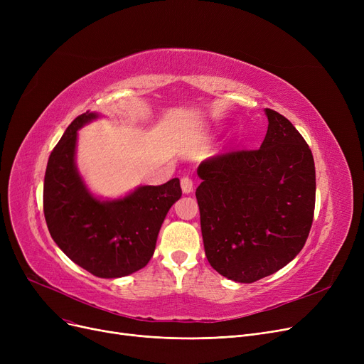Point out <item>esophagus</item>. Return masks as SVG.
I'll use <instances>...</instances> for the list:
<instances>
[{
	"mask_svg": "<svg viewBox=\"0 0 364 364\" xmlns=\"http://www.w3.org/2000/svg\"><path fill=\"white\" fill-rule=\"evenodd\" d=\"M181 190H183V193H186V195L192 193L193 192V180L190 177H183L181 178Z\"/></svg>",
	"mask_w": 364,
	"mask_h": 364,
	"instance_id": "obj_1",
	"label": "esophagus"
}]
</instances>
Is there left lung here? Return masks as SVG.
Returning <instances> with one entry per match:
<instances>
[{
	"label": "left lung",
	"instance_id": "left-lung-1",
	"mask_svg": "<svg viewBox=\"0 0 364 364\" xmlns=\"http://www.w3.org/2000/svg\"><path fill=\"white\" fill-rule=\"evenodd\" d=\"M265 139L257 150L203 161L196 188L205 254L221 276L252 283L289 264L313 224L316 168L298 129L265 109Z\"/></svg>",
	"mask_w": 364,
	"mask_h": 364
}]
</instances>
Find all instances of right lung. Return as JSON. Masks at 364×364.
<instances>
[{"label": "right lung", "mask_w": 364, "mask_h": 364, "mask_svg": "<svg viewBox=\"0 0 364 364\" xmlns=\"http://www.w3.org/2000/svg\"><path fill=\"white\" fill-rule=\"evenodd\" d=\"M100 118L80 114L48 158L44 178V215L60 250L84 270L102 279L139 272L150 261L169 208L181 198L180 180L139 186L118 199L92 195L76 168L78 129Z\"/></svg>", "instance_id": "obj_1"}]
</instances>
